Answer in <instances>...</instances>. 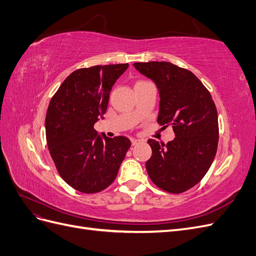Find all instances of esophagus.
<instances>
[{"label":"esophagus","instance_id":"obj_1","mask_svg":"<svg viewBox=\"0 0 256 256\" xmlns=\"http://www.w3.org/2000/svg\"><path fill=\"white\" fill-rule=\"evenodd\" d=\"M138 142H140V140H136V138H131V144L132 145H136Z\"/></svg>","mask_w":256,"mask_h":256}]
</instances>
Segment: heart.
Wrapping results in <instances>:
<instances>
[{
  "instance_id": "obj_1",
  "label": "heart",
  "mask_w": 256,
  "mask_h": 256,
  "mask_svg": "<svg viewBox=\"0 0 256 256\" xmlns=\"http://www.w3.org/2000/svg\"><path fill=\"white\" fill-rule=\"evenodd\" d=\"M140 82H143V81H140Z\"/></svg>"
}]
</instances>
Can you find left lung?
I'll return each mask as SVG.
<instances>
[{"mask_svg":"<svg viewBox=\"0 0 256 256\" xmlns=\"http://www.w3.org/2000/svg\"><path fill=\"white\" fill-rule=\"evenodd\" d=\"M159 90L157 122L172 125L175 138L168 144L150 138L152 157L146 170L152 182L170 193L194 187L214 159L219 140L218 113L203 83L191 72L168 62L134 63Z\"/></svg>","mask_w":256,"mask_h":256,"instance_id":"left-lung-1","label":"left lung"}]
</instances>
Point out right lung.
<instances>
[{
	"instance_id": "1",
	"label": "right lung",
	"mask_w": 256,
	"mask_h": 256,
	"mask_svg": "<svg viewBox=\"0 0 256 256\" xmlns=\"http://www.w3.org/2000/svg\"><path fill=\"white\" fill-rule=\"evenodd\" d=\"M128 64L81 68L52 97L46 115L48 148L60 177L82 193H96L114 182L131 142L98 134L112 86Z\"/></svg>"
}]
</instances>
